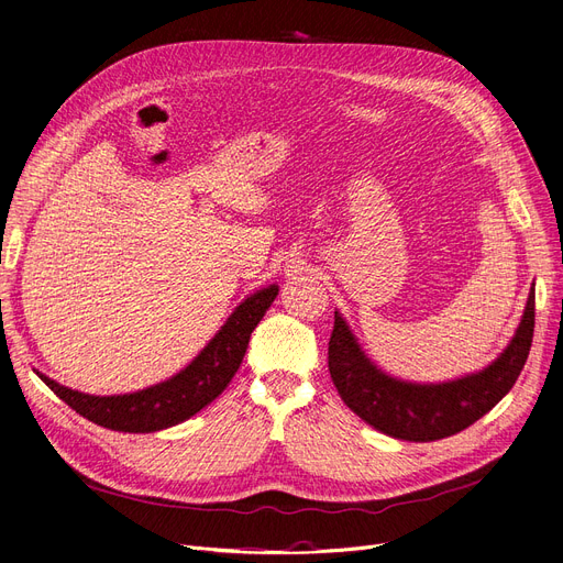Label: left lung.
Instances as JSON below:
<instances>
[{
  "instance_id": "obj_1",
  "label": "left lung",
  "mask_w": 563,
  "mask_h": 563,
  "mask_svg": "<svg viewBox=\"0 0 563 563\" xmlns=\"http://www.w3.org/2000/svg\"><path fill=\"white\" fill-rule=\"evenodd\" d=\"M533 305L531 288L512 340L487 367L441 384H416L380 369L334 311L328 344L332 384L355 416L393 439L418 443L453 437L497 407L515 386L531 349Z\"/></svg>"
}]
</instances>
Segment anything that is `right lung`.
<instances>
[{
	"instance_id": "1",
	"label": "right lung",
	"mask_w": 563,
	"mask_h": 563,
	"mask_svg": "<svg viewBox=\"0 0 563 563\" xmlns=\"http://www.w3.org/2000/svg\"><path fill=\"white\" fill-rule=\"evenodd\" d=\"M279 286L269 284L256 290V294L246 296L227 319V323L221 325V330H217L206 349L185 369H179L175 376L156 386L126 395L101 397L71 390L59 386L57 380L48 378L46 374H36L76 413L106 427V430L129 434L159 432L166 430V427L189 420L227 390L231 378L242 365L254 328L265 317L269 305L275 302Z\"/></svg>"
}]
</instances>
